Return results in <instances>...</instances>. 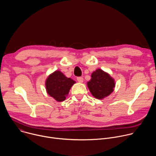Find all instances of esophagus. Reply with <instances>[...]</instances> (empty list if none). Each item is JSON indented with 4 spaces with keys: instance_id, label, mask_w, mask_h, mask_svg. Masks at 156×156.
<instances>
[{
    "instance_id": "1",
    "label": "esophagus",
    "mask_w": 156,
    "mask_h": 156,
    "mask_svg": "<svg viewBox=\"0 0 156 156\" xmlns=\"http://www.w3.org/2000/svg\"><path fill=\"white\" fill-rule=\"evenodd\" d=\"M77 80L79 83H83V78L81 76H78L77 77Z\"/></svg>"
}]
</instances>
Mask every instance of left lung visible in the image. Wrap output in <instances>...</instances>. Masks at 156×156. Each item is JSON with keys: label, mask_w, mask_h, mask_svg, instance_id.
Segmentation results:
<instances>
[{"label": "left lung", "mask_w": 156, "mask_h": 156, "mask_svg": "<svg viewBox=\"0 0 156 156\" xmlns=\"http://www.w3.org/2000/svg\"><path fill=\"white\" fill-rule=\"evenodd\" d=\"M87 84L92 95L99 99L110 94L115 87L114 80L101 69H98L92 73L91 79Z\"/></svg>", "instance_id": "left-lung-1"}]
</instances>
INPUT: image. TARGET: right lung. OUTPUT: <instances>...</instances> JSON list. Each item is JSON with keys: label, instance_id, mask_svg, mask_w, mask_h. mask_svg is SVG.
I'll return each mask as SVG.
<instances>
[{"label": "right lung", "instance_id": "right-lung-1", "mask_svg": "<svg viewBox=\"0 0 156 156\" xmlns=\"http://www.w3.org/2000/svg\"><path fill=\"white\" fill-rule=\"evenodd\" d=\"M75 81L66 77L61 72L55 71L51 74L46 81L48 93L57 101H63L69 93Z\"/></svg>", "mask_w": 156, "mask_h": 156}]
</instances>
